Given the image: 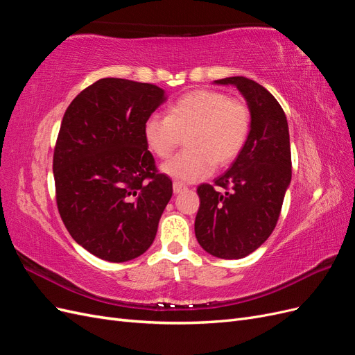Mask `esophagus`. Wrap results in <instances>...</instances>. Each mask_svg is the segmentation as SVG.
Listing matches in <instances>:
<instances>
[{
  "instance_id": "1",
  "label": "esophagus",
  "mask_w": 355,
  "mask_h": 355,
  "mask_svg": "<svg viewBox=\"0 0 355 355\" xmlns=\"http://www.w3.org/2000/svg\"><path fill=\"white\" fill-rule=\"evenodd\" d=\"M185 189H187V187L184 184H180V182H173V192H175V194H179V192L185 191Z\"/></svg>"
}]
</instances>
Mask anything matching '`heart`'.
<instances>
[{"label":"heart","instance_id":"heart-1","mask_svg":"<svg viewBox=\"0 0 355 355\" xmlns=\"http://www.w3.org/2000/svg\"><path fill=\"white\" fill-rule=\"evenodd\" d=\"M250 123V108L244 101L201 89L180 96L168 106L166 116H149L144 137L149 151L164 159L185 136V151L161 170L182 182H197L207 178L213 166H228L237 158L249 137Z\"/></svg>","mask_w":355,"mask_h":355}]
</instances>
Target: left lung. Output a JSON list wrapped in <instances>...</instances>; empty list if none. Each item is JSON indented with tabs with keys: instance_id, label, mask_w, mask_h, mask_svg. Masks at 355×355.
Returning a JSON list of instances; mask_svg holds the SVG:
<instances>
[{
	"instance_id": "obj_1",
	"label": "left lung",
	"mask_w": 355,
	"mask_h": 355,
	"mask_svg": "<svg viewBox=\"0 0 355 355\" xmlns=\"http://www.w3.org/2000/svg\"><path fill=\"white\" fill-rule=\"evenodd\" d=\"M214 84L240 90L252 123L249 137L228 171L214 179V185L197 188L196 237L213 256L241 259L268 240L280 218L292 180L288 125L280 103L256 81L230 77ZM218 186L225 192L218 191Z\"/></svg>"
}]
</instances>
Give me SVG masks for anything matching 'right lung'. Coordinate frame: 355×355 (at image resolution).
Segmentation results:
<instances>
[{"label":"right lung","mask_w":355,"mask_h":355,"mask_svg":"<svg viewBox=\"0 0 355 355\" xmlns=\"http://www.w3.org/2000/svg\"><path fill=\"white\" fill-rule=\"evenodd\" d=\"M166 99L154 84L102 78L63 115L53 155L58 209L71 237L103 261L144 254L173 194L144 137Z\"/></svg>","instance_id":"1"}]
</instances>
